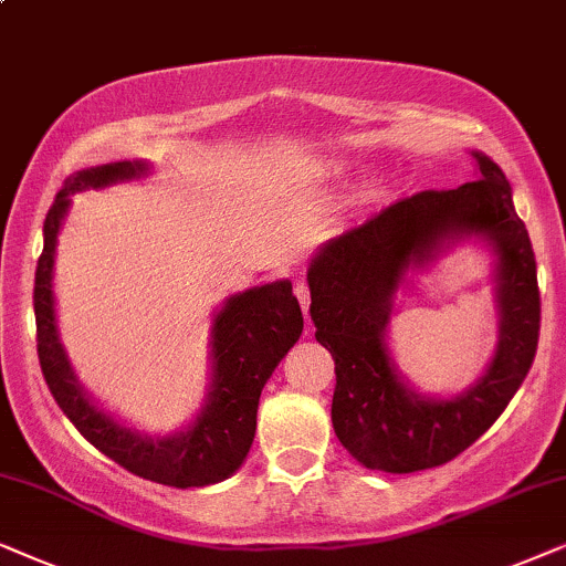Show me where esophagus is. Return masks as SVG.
<instances>
[{"label":"esophagus","mask_w":566,"mask_h":566,"mask_svg":"<svg viewBox=\"0 0 566 566\" xmlns=\"http://www.w3.org/2000/svg\"><path fill=\"white\" fill-rule=\"evenodd\" d=\"M295 295L300 300V307H303V313L307 315V307H311V290H307L305 282L295 284Z\"/></svg>","instance_id":"34e87169"}]
</instances>
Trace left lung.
Here are the masks:
<instances>
[{"label":"left lung","mask_w":566,"mask_h":566,"mask_svg":"<svg viewBox=\"0 0 566 566\" xmlns=\"http://www.w3.org/2000/svg\"><path fill=\"white\" fill-rule=\"evenodd\" d=\"M479 178L450 191H419L321 245L307 269L315 338L336 365L331 421L338 442L373 471L411 473L453 461L473 446L523 386L538 346L536 255L512 205L510 180L473 153ZM493 245L501 342L488 373L463 395H417L389 357L392 295L458 239Z\"/></svg>","instance_id":"left-lung-1"}]
</instances>
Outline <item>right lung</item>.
<instances>
[{
  "label": "right lung",
  "instance_id": "right-lung-1",
  "mask_svg": "<svg viewBox=\"0 0 566 566\" xmlns=\"http://www.w3.org/2000/svg\"><path fill=\"white\" fill-rule=\"evenodd\" d=\"M145 160H120L77 170L64 180L43 222V253L38 259L33 311L38 359L59 409L80 429L90 446L142 479L165 486H207L228 479L243 465L255 434V411L261 390L303 334V311L292 295V284H261L230 295L212 323V382L207 401L184 432L149 437L129 429L97 409L77 375L62 342L54 311V255L62 222L70 212V196L87 188H105L120 180L145 178Z\"/></svg>",
  "mask_w": 566,
  "mask_h": 566
}]
</instances>
